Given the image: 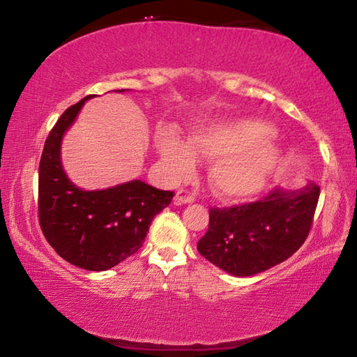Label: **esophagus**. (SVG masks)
<instances>
[{
  "label": "esophagus",
  "mask_w": 357,
  "mask_h": 357,
  "mask_svg": "<svg viewBox=\"0 0 357 357\" xmlns=\"http://www.w3.org/2000/svg\"><path fill=\"white\" fill-rule=\"evenodd\" d=\"M194 195L190 194L188 189H178L177 194H176V202L177 204H190V202H194Z\"/></svg>",
  "instance_id": "esophagus-1"
}]
</instances>
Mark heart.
Masks as SVG:
<instances>
[{
    "label": "heart",
    "mask_w": 357,
    "mask_h": 357,
    "mask_svg": "<svg viewBox=\"0 0 357 357\" xmlns=\"http://www.w3.org/2000/svg\"><path fill=\"white\" fill-rule=\"evenodd\" d=\"M272 133L268 124L259 121L211 123L197 129L190 144L176 133L165 135L159 153L172 180L189 177L197 167V156L215 159L210 180L218 194L243 198L261 189L278 165Z\"/></svg>",
    "instance_id": "heart-1"
}]
</instances>
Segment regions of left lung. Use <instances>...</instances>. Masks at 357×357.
<instances>
[{"instance_id": "left-lung-1", "label": "left lung", "mask_w": 357, "mask_h": 357, "mask_svg": "<svg viewBox=\"0 0 357 357\" xmlns=\"http://www.w3.org/2000/svg\"><path fill=\"white\" fill-rule=\"evenodd\" d=\"M319 198L320 186L310 183L298 190L273 189L254 202L211 207L198 252L231 275L264 272L305 243Z\"/></svg>"}]
</instances>
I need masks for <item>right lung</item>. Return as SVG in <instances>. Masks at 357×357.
Returning <instances> with one entry per match:
<instances>
[{
	"label": "right lung",
	"mask_w": 357,
	"mask_h": 357,
	"mask_svg": "<svg viewBox=\"0 0 357 357\" xmlns=\"http://www.w3.org/2000/svg\"><path fill=\"white\" fill-rule=\"evenodd\" d=\"M94 94L67 108L45 141L38 165V222L47 243L66 261L102 272L137 254L153 218L169 206L174 192L141 180L89 192L67 178L60 160L61 138Z\"/></svg>",
	"instance_id": "add662e5"
}]
</instances>
